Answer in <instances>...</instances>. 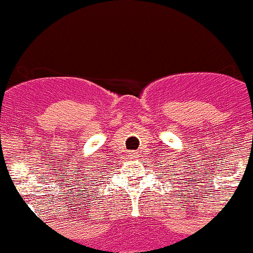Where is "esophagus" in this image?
Listing matches in <instances>:
<instances>
[{
  "instance_id": "esophagus-1",
  "label": "esophagus",
  "mask_w": 253,
  "mask_h": 253,
  "mask_svg": "<svg viewBox=\"0 0 253 253\" xmlns=\"http://www.w3.org/2000/svg\"><path fill=\"white\" fill-rule=\"evenodd\" d=\"M139 156V152L135 151V150H131V151H129V159H135V157Z\"/></svg>"
}]
</instances>
